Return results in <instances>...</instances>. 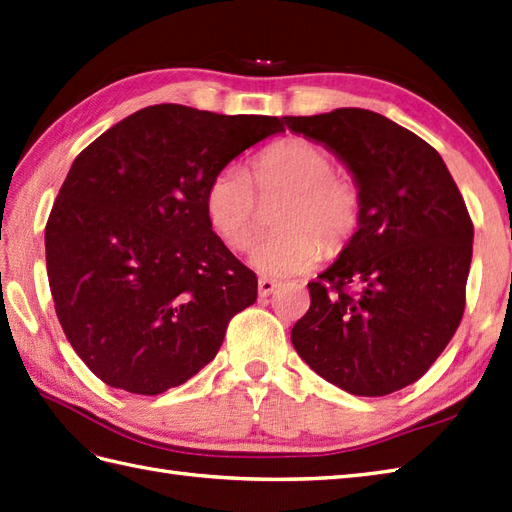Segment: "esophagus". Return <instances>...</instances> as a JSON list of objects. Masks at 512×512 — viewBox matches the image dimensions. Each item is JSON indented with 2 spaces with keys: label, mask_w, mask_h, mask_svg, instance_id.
<instances>
[{
  "label": "esophagus",
  "mask_w": 512,
  "mask_h": 512,
  "mask_svg": "<svg viewBox=\"0 0 512 512\" xmlns=\"http://www.w3.org/2000/svg\"><path fill=\"white\" fill-rule=\"evenodd\" d=\"M257 290H259V296H270L272 292L277 290V283L272 281V279L261 277V279H259V283H257Z\"/></svg>",
  "instance_id": "1"
}]
</instances>
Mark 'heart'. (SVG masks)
Masks as SVG:
<instances>
[{
    "label": "heart",
    "mask_w": 512,
    "mask_h": 512,
    "mask_svg": "<svg viewBox=\"0 0 512 512\" xmlns=\"http://www.w3.org/2000/svg\"><path fill=\"white\" fill-rule=\"evenodd\" d=\"M331 152L307 139H285L259 152L248 174L224 165L205 192L209 227L233 251H244L257 231L259 196L285 194L277 209L281 229L261 237L248 261L261 275L292 277L312 270L325 243L338 248L360 220V189L353 178L334 172Z\"/></svg>",
    "instance_id": "heart-1"
}]
</instances>
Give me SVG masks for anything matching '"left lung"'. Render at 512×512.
<instances>
[{
	"instance_id": "obj_1",
	"label": "left lung",
	"mask_w": 512,
	"mask_h": 512,
	"mask_svg": "<svg viewBox=\"0 0 512 512\" xmlns=\"http://www.w3.org/2000/svg\"><path fill=\"white\" fill-rule=\"evenodd\" d=\"M285 124L334 152L362 200L358 231L307 283L312 303L292 344L351 395H390L423 377L460 325L473 253L467 205L441 154L384 115L336 109Z\"/></svg>"
}]
</instances>
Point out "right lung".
Segmentation results:
<instances>
[{
	"mask_svg": "<svg viewBox=\"0 0 512 512\" xmlns=\"http://www.w3.org/2000/svg\"><path fill=\"white\" fill-rule=\"evenodd\" d=\"M281 130L268 115L154 104L78 154L47 218V279L69 344L104 384H185L255 303L257 277L211 231L205 192Z\"/></svg>",
	"mask_w": 512,
	"mask_h": 512,
	"instance_id": "add662e5",
	"label": "right lung"
}]
</instances>
